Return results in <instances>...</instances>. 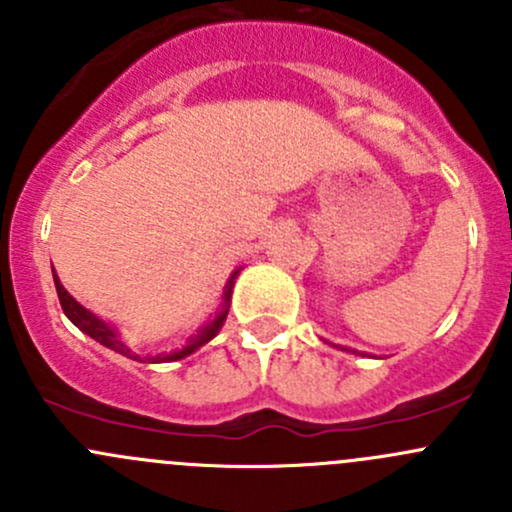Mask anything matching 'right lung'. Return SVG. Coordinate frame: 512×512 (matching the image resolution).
<instances>
[{
	"mask_svg": "<svg viewBox=\"0 0 512 512\" xmlns=\"http://www.w3.org/2000/svg\"><path fill=\"white\" fill-rule=\"evenodd\" d=\"M237 272H240V270H237ZM237 272H232V277H230V280H227L225 292H223L225 309L218 314V317L213 319V322L205 324V327L200 329L198 334H193V337H190V342L185 344L183 349H178V352H170V354H146V356H141V354L136 352V342H133V339L128 337V334H123L121 329L116 327V324L106 322V319L96 317L94 312H89V309H86V307H81V304L76 302V299L71 297L69 292H66L64 285H61V282H59V277H56V272H54V285H56V294H59L61 309H64L66 317H69L71 322H74L76 327L81 329V332L89 334V337L96 339V342H101L103 347H108V349H113V352L128 356V359H146V361H153V364H156V361H175V359H183V356L193 354L195 349L203 347V344H208L210 339H213L215 334L220 332V327H223V322H225V317H227V302H230L232 285H235Z\"/></svg>",
	"mask_w": 512,
	"mask_h": 512,
	"instance_id": "add662e5",
	"label": "right lung"
}]
</instances>
